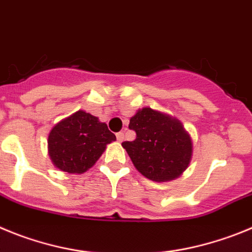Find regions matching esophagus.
Returning <instances> with one entry per match:
<instances>
[{
	"instance_id": "esophagus-1",
	"label": "esophagus",
	"mask_w": 252,
	"mask_h": 252,
	"mask_svg": "<svg viewBox=\"0 0 252 252\" xmlns=\"http://www.w3.org/2000/svg\"><path fill=\"white\" fill-rule=\"evenodd\" d=\"M117 140L119 143L123 142L124 140V133H122V131H119V133H117Z\"/></svg>"
}]
</instances>
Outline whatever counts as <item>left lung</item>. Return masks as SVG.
I'll list each match as a JSON object with an SVG mask.
<instances>
[{
  "instance_id": "1",
  "label": "left lung",
  "mask_w": 252,
  "mask_h": 252,
  "mask_svg": "<svg viewBox=\"0 0 252 252\" xmlns=\"http://www.w3.org/2000/svg\"><path fill=\"white\" fill-rule=\"evenodd\" d=\"M129 129L137 133V138L133 142H123L122 146L146 178L168 182L188 168L193 144L177 118L146 106L130 118Z\"/></svg>"
}]
</instances>
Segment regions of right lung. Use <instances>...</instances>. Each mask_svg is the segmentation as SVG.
I'll return each instance as SVG.
<instances>
[{"mask_svg": "<svg viewBox=\"0 0 252 252\" xmlns=\"http://www.w3.org/2000/svg\"><path fill=\"white\" fill-rule=\"evenodd\" d=\"M115 139L105 123L90 113L78 110L53 126L47 138V151L56 168L81 174L92 168L106 144Z\"/></svg>", "mask_w": 252, "mask_h": 252, "instance_id": "add662e5", "label": "right lung"}]
</instances>
